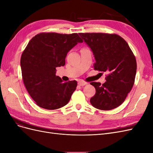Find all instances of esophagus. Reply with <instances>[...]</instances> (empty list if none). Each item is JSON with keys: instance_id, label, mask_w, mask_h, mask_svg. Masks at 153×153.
Here are the masks:
<instances>
[{"instance_id": "34e87169", "label": "esophagus", "mask_w": 153, "mask_h": 153, "mask_svg": "<svg viewBox=\"0 0 153 153\" xmlns=\"http://www.w3.org/2000/svg\"><path fill=\"white\" fill-rule=\"evenodd\" d=\"M78 84L80 86H84L85 85L87 84V82H83V81H79L78 82Z\"/></svg>"}]
</instances>
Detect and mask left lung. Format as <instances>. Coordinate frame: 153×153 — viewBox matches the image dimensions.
<instances>
[{
  "label": "left lung",
  "mask_w": 153,
  "mask_h": 153,
  "mask_svg": "<svg viewBox=\"0 0 153 153\" xmlns=\"http://www.w3.org/2000/svg\"><path fill=\"white\" fill-rule=\"evenodd\" d=\"M93 53L95 70L106 72V82H91L96 94L91 105L102 110H110L121 105L135 82L137 62L128 44L117 34L79 33Z\"/></svg>",
  "instance_id": "left-lung-1"
}]
</instances>
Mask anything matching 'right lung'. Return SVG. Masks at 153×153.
Masks as SVG:
<instances>
[{"mask_svg":"<svg viewBox=\"0 0 153 153\" xmlns=\"http://www.w3.org/2000/svg\"><path fill=\"white\" fill-rule=\"evenodd\" d=\"M83 41L76 33H40L23 52L20 65L24 85L37 105L55 110L68 103L76 90V80L63 82L56 68L65 65L67 53Z\"/></svg>","mask_w":153,"mask_h":153,"instance_id":"right-lung-1","label":"right lung"}]
</instances>
